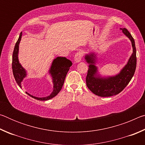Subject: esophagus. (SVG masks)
I'll return each instance as SVG.
<instances>
[{
    "label": "esophagus",
    "instance_id": "esophagus-1",
    "mask_svg": "<svg viewBox=\"0 0 145 145\" xmlns=\"http://www.w3.org/2000/svg\"><path fill=\"white\" fill-rule=\"evenodd\" d=\"M82 59V53L80 52H78L77 54H75L74 57V61L76 63H79L81 61Z\"/></svg>",
    "mask_w": 145,
    "mask_h": 145
}]
</instances>
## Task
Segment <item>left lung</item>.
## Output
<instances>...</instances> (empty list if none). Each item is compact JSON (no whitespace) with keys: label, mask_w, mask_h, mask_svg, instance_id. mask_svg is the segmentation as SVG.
Here are the masks:
<instances>
[{"label":"left lung","mask_w":145,"mask_h":145,"mask_svg":"<svg viewBox=\"0 0 145 145\" xmlns=\"http://www.w3.org/2000/svg\"><path fill=\"white\" fill-rule=\"evenodd\" d=\"M120 29L131 41L132 53L126 65L118 73L112 76H102L96 66L98 57L95 52H89L84 56L88 64L86 85L92 93L102 97H111L120 93L131 81L136 68V49L135 41L131 34L125 28Z\"/></svg>","instance_id":"obj_1"}]
</instances>
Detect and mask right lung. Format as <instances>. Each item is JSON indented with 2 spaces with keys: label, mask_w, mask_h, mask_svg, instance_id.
Here are the masks:
<instances>
[{
  "label": "right lung",
  "mask_w": 145,
  "mask_h": 145,
  "mask_svg": "<svg viewBox=\"0 0 145 145\" xmlns=\"http://www.w3.org/2000/svg\"><path fill=\"white\" fill-rule=\"evenodd\" d=\"M22 36V33L20 34L18 41H16L14 46L13 58H12V69H13V75L16 83L20 88H22V82L28 75L27 70L20 63L18 59L19 45L20 43ZM72 65V61L65 57H57L55 58L48 71V73L52 78L53 83V90L50 95L45 97H37L29 94L27 92H26V93L33 99L41 100V101H45V100L52 99L61 91L65 82L66 76Z\"/></svg>",
  "instance_id": "add662e5"
}]
</instances>
